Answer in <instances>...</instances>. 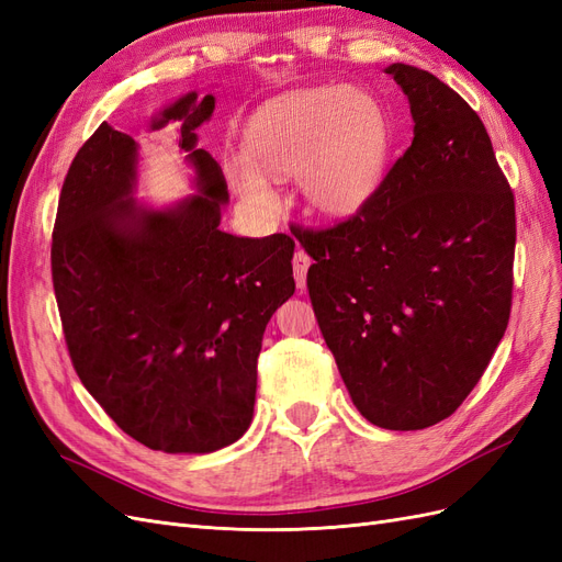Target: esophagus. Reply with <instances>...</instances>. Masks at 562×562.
<instances>
[{
	"mask_svg": "<svg viewBox=\"0 0 562 562\" xmlns=\"http://www.w3.org/2000/svg\"><path fill=\"white\" fill-rule=\"evenodd\" d=\"M312 260L310 255L304 250H297L295 258H293V271H295V283H297V291L302 293L304 288H307V269H310Z\"/></svg>",
	"mask_w": 562,
	"mask_h": 562,
	"instance_id": "obj_1",
	"label": "esophagus"
}]
</instances>
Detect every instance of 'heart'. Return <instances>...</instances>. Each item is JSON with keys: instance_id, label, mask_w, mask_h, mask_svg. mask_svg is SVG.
<instances>
[{"instance_id": "heart-1", "label": "heart", "mask_w": 562, "mask_h": 562, "mask_svg": "<svg viewBox=\"0 0 562 562\" xmlns=\"http://www.w3.org/2000/svg\"><path fill=\"white\" fill-rule=\"evenodd\" d=\"M394 128L382 100L363 89L318 87L279 95L250 116L244 158L225 178L250 213L277 209L271 182L297 176L310 215L345 223L378 196L386 178Z\"/></svg>"}]
</instances>
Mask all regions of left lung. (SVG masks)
Instances as JSON below:
<instances>
[{
	"instance_id": "obj_1",
	"label": "left lung",
	"mask_w": 562,
	"mask_h": 562,
	"mask_svg": "<svg viewBox=\"0 0 562 562\" xmlns=\"http://www.w3.org/2000/svg\"><path fill=\"white\" fill-rule=\"evenodd\" d=\"M413 145L359 215L295 234L318 328L368 422L417 431L450 417L504 337L516 206L490 135L427 70L391 63Z\"/></svg>"
}]
</instances>
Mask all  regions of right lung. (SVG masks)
<instances>
[{
	"instance_id": "1",
	"label": "right lung",
	"mask_w": 562,
	"mask_h": 562,
	"mask_svg": "<svg viewBox=\"0 0 562 562\" xmlns=\"http://www.w3.org/2000/svg\"><path fill=\"white\" fill-rule=\"evenodd\" d=\"M215 95L187 91L149 119L176 124L194 194L138 199L140 147L100 124L67 171L50 246L65 342L81 384L138 443L209 454L252 422L267 323L295 293L285 234L220 229L225 176L196 128Z\"/></svg>"
}]
</instances>
